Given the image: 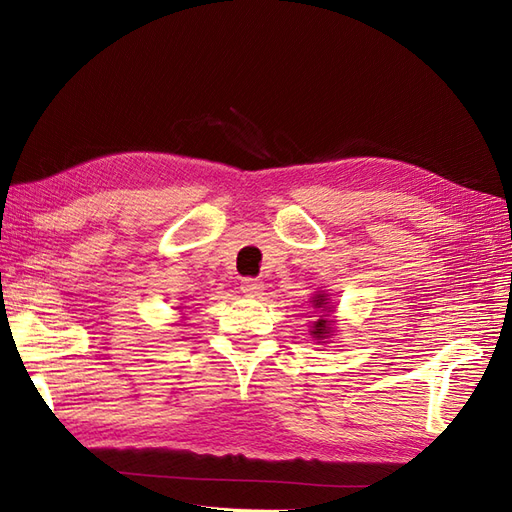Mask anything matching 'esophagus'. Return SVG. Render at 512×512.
Here are the masks:
<instances>
[{
  "mask_svg": "<svg viewBox=\"0 0 512 512\" xmlns=\"http://www.w3.org/2000/svg\"><path fill=\"white\" fill-rule=\"evenodd\" d=\"M240 289L246 298H259L261 294H264V283H261L259 279H244Z\"/></svg>",
  "mask_w": 512,
  "mask_h": 512,
  "instance_id": "obj_1",
  "label": "esophagus"
}]
</instances>
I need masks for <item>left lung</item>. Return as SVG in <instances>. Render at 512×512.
Masks as SVG:
<instances>
[{
    "label": "left lung",
    "mask_w": 512,
    "mask_h": 512,
    "mask_svg": "<svg viewBox=\"0 0 512 512\" xmlns=\"http://www.w3.org/2000/svg\"><path fill=\"white\" fill-rule=\"evenodd\" d=\"M315 309H321V306L324 304H328L326 302V296L324 294H319V296H315ZM311 334L313 337L317 339V341H324L328 334H330V324H328V319L326 317H321V319H317L315 324H313V330H311Z\"/></svg>",
    "instance_id": "obj_1"
}]
</instances>
